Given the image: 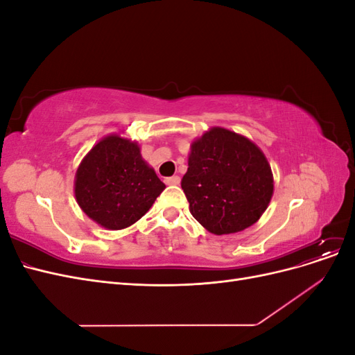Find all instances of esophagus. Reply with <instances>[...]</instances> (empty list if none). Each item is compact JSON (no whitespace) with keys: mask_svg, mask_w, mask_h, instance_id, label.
I'll use <instances>...</instances> for the list:
<instances>
[{"mask_svg":"<svg viewBox=\"0 0 355 355\" xmlns=\"http://www.w3.org/2000/svg\"><path fill=\"white\" fill-rule=\"evenodd\" d=\"M164 182H166V185H179L180 178L179 176H170V178H166Z\"/></svg>","mask_w":355,"mask_h":355,"instance_id":"obj_1","label":"esophagus"}]
</instances>
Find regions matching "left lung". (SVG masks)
Masks as SVG:
<instances>
[{
    "label": "left lung",
    "instance_id": "obj_1",
    "mask_svg": "<svg viewBox=\"0 0 355 355\" xmlns=\"http://www.w3.org/2000/svg\"><path fill=\"white\" fill-rule=\"evenodd\" d=\"M180 185L192 216L216 235L252 227L274 191L271 167L261 149L220 127L191 145L188 171Z\"/></svg>",
    "mask_w": 355,
    "mask_h": 355
}]
</instances>
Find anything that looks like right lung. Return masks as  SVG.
I'll list each match as a JSON object with an SVG mask.
<instances>
[{"label":"right lung","mask_w":355,"mask_h":355,"mask_svg":"<svg viewBox=\"0 0 355 355\" xmlns=\"http://www.w3.org/2000/svg\"><path fill=\"white\" fill-rule=\"evenodd\" d=\"M164 188L139 146L116 135L94 145L75 176L80 207L108 230H123L141 219Z\"/></svg>","instance_id":"1"}]
</instances>
